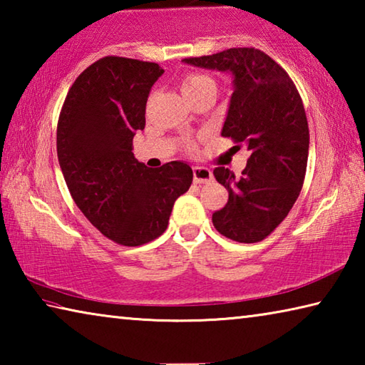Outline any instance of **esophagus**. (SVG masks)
<instances>
[{"instance_id": "obj_1", "label": "esophagus", "mask_w": 365, "mask_h": 365, "mask_svg": "<svg viewBox=\"0 0 365 365\" xmlns=\"http://www.w3.org/2000/svg\"><path fill=\"white\" fill-rule=\"evenodd\" d=\"M193 177L195 183H207L212 180L214 175L207 168H200V165H196V168H193Z\"/></svg>"}]
</instances>
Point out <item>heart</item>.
<instances>
[{
	"label": "heart",
	"instance_id": "b5f03b06",
	"mask_svg": "<svg viewBox=\"0 0 365 365\" xmlns=\"http://www.w3.org/2000/svg\"><path fill=\"white\" fill-rule=\"evenodd\" d=\"M206 88H214L215 90L214 80L209 76H206V73L190 72L182 78L180 90H182V93H183L185 98H187V100L190 96L200 93V91L206 90ZM190 148H191V145H190Z\"/></svg>",
	"mask_w": 365,
	"mask_h": 365
}]
</instances>
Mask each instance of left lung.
Wrapping results in <instances>:
<instances>
[{
	"mask_svg": "<svg viewBox=\"0 0 365 365\" xmlns=\"http://www.w3.org/2000/svg\"><path fill=\"white\" fill-rule=\"evenodd\" d=\"M183 63L233 76L222 137L245 145L251 156L240 177L214 169L228 201L212 214V224L233 242H262L287 217L304 183L309 127L301 96L285 69L256 48H230Z\"/></svg>",
	"mask_w": 365,
	"mask_h": 365,
	"instance_id": "obj_1",
	"label": "left lung"
}]
</instances>
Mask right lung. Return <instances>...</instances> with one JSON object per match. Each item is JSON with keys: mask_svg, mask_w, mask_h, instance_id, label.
Masks as SVG:
<instances>
[{"mask_svg": "<svg viewBox=\"0 0 365 365\" xmlns=\"http://www.w3.org/2000/svg\"><path fill=\"white\" fill-rule=\"evenodd\" d=\"M163 73L156 63L101 58L76 78L59 114L58 159L72 200L91 225L123 246L160 237L175 200L193 182L182 160L148 169L132 153Z\"/></svg>", "mask_w": 365, "mask_h": 365, "instance_id": "1", "label": "right lung"}]
</instances>
